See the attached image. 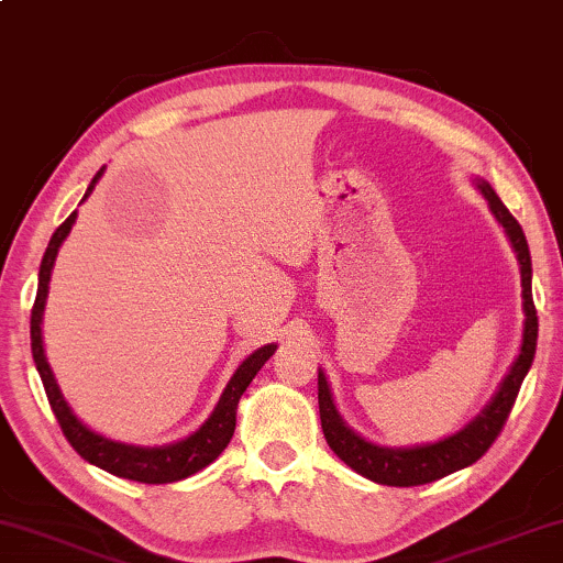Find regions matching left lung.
<instances>
[{
	"label": "left lung",
	"instance_id": "1",
	"mask_svg": "<svg viewBox=\"0 0 563 563\" xmlns=\"http://www.w3.org/2000/svg\"><path fill=\"white\" fill-rule=\"evenodd\" d=\"M476 187L489 203L494 219L501 223L505 234L512 244L520 262V280H522V311H526V327H522V344L520 355L512 363V368L501 380L494 399L486 404L482 415L474 422H468L461 432L451 434V438L438 440L430 445H415V448H384L376 443H368L365 438H360L355 430H350L340 417V411L334 407L332 391H329L324 371H319V415H321V430L332 451L347 463L352 471H357L360 476L371 478L376 484L386 486H419L438 482L453 471H461L476 463L482 455L489 451L494 440L499 438L501 427H505L512 404L520 391L522 380H526L530 365L536 357V340H538V317H536V303H533V267H530V250L522 234V227L515 221V216L507 211V206L501 203L499 195L492 190V185L486 179H476Z\"/></svg>",
	"mask_w": 563,
	"mask_h": 563
}]
</instances>
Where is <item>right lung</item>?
<instances>
[{
    "instance_id": "obj_1",
    "label": "right lung",
    "mask_w": 563,
    "mask_h": 563,
    "mask_svg": "<svg viewBox=\"0 0 563 563\" xmlns=\"http://www.w3.org/2000/svg\"><path fill=\"white\" fill-rule=\"evenodd\" d=\"M100 177H102V169L92 177L85 198H89V192L95 190L97 179ZM74 221H77V211H74L69 219L54 231V236H51L48 250L43 254V262H41V273H37V296H35L33 311H30V347H33L35 368L41 373L43 388H46L48 404L51 409H54L58 424H62V432L66 434V440H69L71 448L81 455V459L92 463V466H100L112 476L131 478V482H141V484H172V482H179V478L198 474V471H203L208 463L219 459L223 448L229 445L231 434H234V427H236L239 399H242L246 386L252 384V378L257 376L262 365L273 357L277 344H265V347L254 350L252 355L239 365L227 388H223L213 415L208 417L206 422L190 434V438L179 440V443L159 445V448H141V445H129V443H115V440L102 438V434L92 432L87 424L79 422L69 404H66L62 388H58L54 378V371H51L46 360V352H43V334H41L43 309H46V298H48L51 269H54L58 246H62L64 239L69 236Z\"/></svg>"
}]
</instances>
